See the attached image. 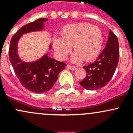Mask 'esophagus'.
<instances>
[{"mask_svg":"<svg viewBox=\"0 0 133 133\" xmlns=\"http://www.w3.org/2000/svg\"><path fill=\"white\" fill-rule=\"evenodd\" d=\"M66 67L68 69H71V70H75V69H76V68H77L76 66H73V65H67Z\"/></svg>","mask_w":133,"mask_h":133,"instance_id":"esophagus-1","label":"esophagus"}]
</instances>
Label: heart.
<instances>
[{
    "instance_id": "obj_1",
    "label": "heart",
    "mask_w": 133,
    "mask_h": 133,
    "mask_svg": "<svg viewBox=\"0 0 133 133\" xmlns=\"http://www.w3.org/2000/svg\"><path fill=\"white\" fill-rule=\"evenodd\" d=\"M102 43L101 29L86 22L65 25L60 32V38L53 39V48L60 60L66 58L73 45L75 52L71 60L75 63L95 59L100 53Z\"/></svg>"
}]
</instances>
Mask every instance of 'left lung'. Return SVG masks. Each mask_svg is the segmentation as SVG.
I'll list each match as a JSON object with an SVG mask.
<instances>
[{"mask_svg": "<svg viewBox=\"0 0 133 133\" xmlns=\"http://www.w3.org/2000/svg\"><path fill=\"white\" fill-rule=\"evenodd\" d=\"M119 60L118 38L111 30L104 50L95 62L84 67L86 76L80 84L88 90H96L108 84L115 73Z\"/></svg>", "mask_w": 133, "mask_h": 133, "instance_id": "1", "label": "left lung"}]
</instances>
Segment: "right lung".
Segmentation results:
<instances>
[{"mask_svg":"<svg viewBox=\"0 0 133 133\" xmlns=\"http://www.w3.org/2000/svg\"><path fill=\"white\" fill-rule=\"evenodd\" d=\"M47 18H38L24 25L12 37L9 49V57L13 69L21 84L25 89L36 93L50 90L58 79V74L65 68V64L44 55L32 62H25L18 55V42L22 35L44 29ZM51 45H49V49Z\"/></svg>","mask_w":133,"mask_h":133,"instance_id":"right-lung-1","label":"right lung"}]
</instances>
